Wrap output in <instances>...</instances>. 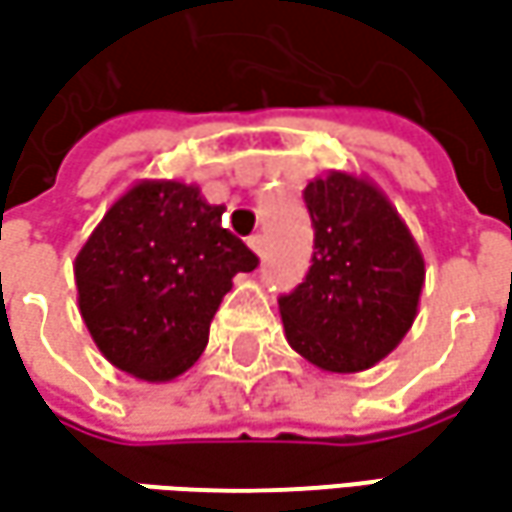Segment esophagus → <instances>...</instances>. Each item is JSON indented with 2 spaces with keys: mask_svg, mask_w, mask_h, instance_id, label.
Segmentation results:
<instances>
[{
  "mask_svg": "<svg viewBox=\"0 0 512 512\" xmlns=\"http://www.w3.org/2000/svg\"><path fill=\"white\" fill-rule=\"evenodd\" d=\"M247 245H250V250H253L256 256H262V253H265V236H262V233H256V236H250V239H247Z\"/></svg>",
  "mask_w": 512,
  "mask_h": 512,
  "instance_id": "obj_1",
  "label": "esophagus"
}]
</instances>
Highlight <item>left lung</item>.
I'll return each mask as SVG.
<instances>
[{
  "mask_svg": "<svg viewBox=\"0 0 512 512\" xmlns=\"http://www.w3.org/2000/svg\"><path fill=\"white\" fill-rule=\"evenodd\" d=\"M313 256L305 279L279 296L290 347L333 373L384 359L416 319L424 262L410 230L364 179L330 173L302 193Z\"/></svg>",
  "mask_w": 512,
  "mask_h": 512,
  "instance_id": "8db88e82",
  "label": "left lung"
}]
</instances>
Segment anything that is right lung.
Returning a JSON list of instances; mask_svg holds the SVG:
<instances>
[{"instance_id":"add662e5","label":"right lung","mask_w":512,"mask_h":512,"mask_svg":"<svg viewBox=\"0 0 512 512\" xmlns=\"http://www.w3.org/2000/svg\"><path fill=\"white\" fill-rule=\"evenodd\" d=\"M182 182H142L110 207L76 256L79 310L119 370L168 382L202 356L236 273L259 256Z\"/></svg>"}]
</instances>
